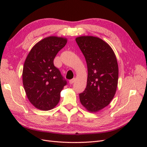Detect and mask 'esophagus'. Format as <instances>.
I'll list each match as a JSON object with an SVG mask.
<instances>
[{
    "label": "esophagus",
    "mask_w": 147,
    "mask_h": 147,
    "mask_svg": "<svg viewBox=\"0 0 147 147\" xmlns=\"http://www.w3.org/2000/svg\"><path fill=\"white\" fill-rule=\"evenodd\" d=\"M75 81V78H73L72 80H70L69 81V83L70 84H73Z\"/></svg>",
    "instance_id": "esophagus-1"
}]
</instances>
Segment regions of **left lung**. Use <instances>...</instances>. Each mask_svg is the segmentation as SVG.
Wrapping results in <instances>:
<instances>
[{
    "label": "left lung",
    "instance_id": "obj_1",
    "mask_svg": "<svg viewBox=\"0 0 147 147\" xmlns=\"http://www.w3.org/2000/svg\"><path fill=\"white\" fill-rule=\"evenodd\" d=\"M85 57L87 84L79 94L82 105L88 112L96 113L109 105L117 91L118 65L113 49L103 40L91 35L75 38Z\"/></svg>",
    "mask_w": 147,
    "mask_h": 147
}]
</instances>
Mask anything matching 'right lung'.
<instances>
[{
    "mask_svg": "<svg viewBox=\"0 0 147 147\" xmlns=\"http://www.w3.org/2000/svg\"><path fill=\"white\" fill-rule=\"evenodd\" d=\"M67 42L65 37H47L35 44L26 57L23 84L28 99L37 109L50 110L59 103L67 82L53 60Z\"/></svg>",
    "mask_w": 147,
    "mask_h": 147,
    "instance_id": "add662e5",
    "label": "right lung"
}]
</instances>
